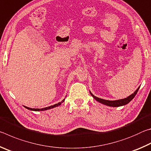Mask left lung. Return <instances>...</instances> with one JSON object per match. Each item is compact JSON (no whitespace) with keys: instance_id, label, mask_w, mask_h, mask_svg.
Instances as JSON below:
<instances>
[{"instance_id":"left-lung-1","label":"left lung","mask_w":151,"mask_h":151,"mask_svg":"<svg viewBox=\"0 0 151 151\" xmlns=\"http://www.w3.org/2000/svg\"><path fill=\"white\" fill-rule=\"evenodd\" d=\"M139 88H140V86H139V87H138V88L133 93L131 94V95L129 96L128 97H127V98H124V99H119V100H116V101L105 100V99L99 98V97H96V96H94V94H92L91 91H90V93L92 95V96H93L96 101H98L99 103H102V104H104V105H106V106H109L118 107V106L126 105V104H127L128 103H130V102H131L132 100V99H133V98L135 96V95L137 94Z\"/></svg>"}]
</instances>
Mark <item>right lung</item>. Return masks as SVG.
<instances>
[{"label": "right lung", "mask_w": 151, "mask_h": 151, "mask_svg": "<svg viewBox=\"0 0 151 151\" xmlns=\"http://www.w3.org/2000/svg\"><path fill=\"white\" fill-rule=\"evenodd\" d=\"M65 99H64L63 100L60 102V103H58L57 104H54V105H52V106H48V107H45V108H43V109H32V108H29V107H27V106H24L25 108L30 110V111H47V110H49V109H53L55 108V107H57V106H60L61 104H62L64 101H65Z\"/></svg>", "instance_id": "1"}]
</instances>
